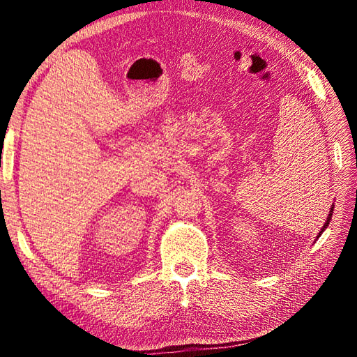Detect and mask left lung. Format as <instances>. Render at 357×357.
<instances>
[{
  "label": "left lung",
  "mask_w": 357,
  "mask_h": 357,
  "mask_svg": "<svg viewBox=\"0 0 357 357\" xmlns=\"http://www.w3.org/2000/svg\"><path fill=\"white\" fill-rule=\"evenodd\" d=\"M332 213H333V207H332V208H331V213H329V214H328V220H326V223H325V226H323V229H321V231H320V234H319V235H321V232H323V231H325V229H326V228H328V225H329V222H331V218H332Z\"/></svg>",
  "instance_id": "obj_1"
}]
</instances>
